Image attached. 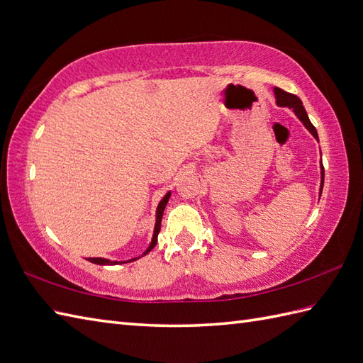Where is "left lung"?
I'll return each instance as SVG.
<instances>
[{
  "mask_svg": "<svg viewBox=\"0 0 363 363\" xmlns=\"http://www.w3.org/2000/svg\"><path fill=\"white\" fill-rule=\"evenodd\" d=\"M274 94H275V99H277V105L278 106H288V108H291L292 111L296 113V116L300 119V122L305 125V128L318 140L317 130L314 128V125L311 123L309 117H308V114L305 111V108H303L301 100L297 96L289 94V92H286V91H283L280 88H274ZM320 176H322V181H320V195H322L323 179H325V170H323V164L322 162H320Z\"/></svg>",
  "mask_w": 363,
  "mask_h": 363,
  "instance_id": "1",
  "label": "left lung"
}]
</instances>
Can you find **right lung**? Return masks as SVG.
Segmentation results:
<instances>
[{
    "label": "right lung",
    "mask_w": 363,
    "mask_h": 363,
    "mask_svg": "<svg viewBox=\"0 0 363 363\" xmlns=\"http://www.w3.org/2000/svg\"><path fill=\"white\" fill-rule=\"evenodd\" d=\"M170 196H172V191H168L167 195L161 199V202H159V204H157V208H156V223H155V230H153V238H151L150 246L147 247V250H145V252H143V255H147L148 252L156 246V242H157V235H159V232H161V221H162L164 208H165V206H167L168 199H170ZM143 255H142V257H143ZM134 259H138V258H133V259H130V261H134ZM88 261H91V263H94V264H102V266H114V264H122V263H126V261H111V259H106V258H88Z\"/></svg>",
    "instance_id": "1"
}]
</instances>
